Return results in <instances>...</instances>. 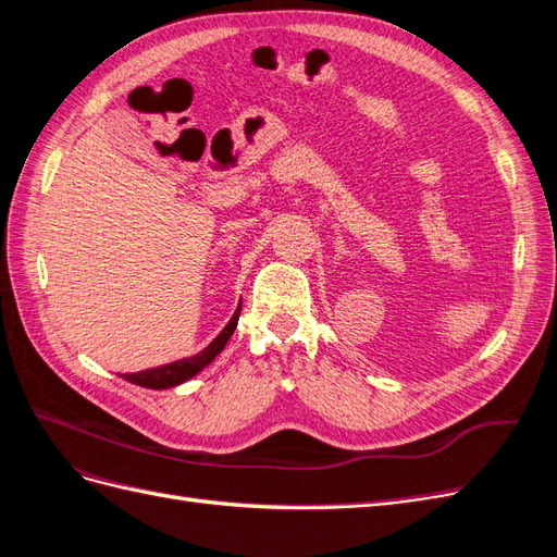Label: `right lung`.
<instances>
[{
	"label": "right lung",
	"mask_w": 557,
	"mask_h": 557,
	"mask_svg": "<svg viewBox=\"0 0 557 557\" xmlns=\"http://www.w3.org/2000/svg\"><path fill=\"white\" fill-rule=\"evenodd\" d=\"M239 311L242 305L234 311L232 320L225 325V330L215 336V339L193 358H185V360H176L172 364H164V367H156V369H146V372H137V374H123L125 381L129 383H137L141 387H153V391H164V387H172L178 385L183 381L193 379L195 374H199L201 369H205L209 362H213V358L221 352L227 344V339L232 336L234 327H237V320H239Z\"/></svg>",
	"instance_id": "1"
}]
</instances>
